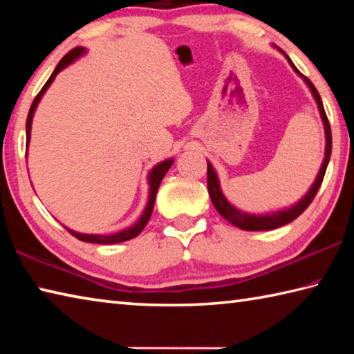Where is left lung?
Instances as JSON below:
<instances>
[{"label":"left lung","mask_w":354,"mask_h":354,"mask_svg":"<svg viewBox=\"0 0 354 354\" xmlns=\"http://www.w3.org/2000/svg\"><path fill=\"white\" fill-rule=\"evenodd\" d=\"M278 51H281L286 56V59L289 61L293 71H295L298 76L303 77V81L306 82V86L309 87L310 93H313L317 106H319V112H320V117H322V122H323V128H325V139H326L325 158H323V162H322V167L319 170V175H317L314 184L310 185L309 192L303 196L301 200L295 203L293 206L287 207V209H281V211L268 212V214H257V215L243 212V211H241V209H237L236 206H232L231 203L226 200V196L223 195V192H221V189H220V181H218L217 173H215L212 164L207 160V190H209V195H211L214 207L217 209V212L221 215V217L226 218L231 225L241 227V230H243V231L274 230V227H279V226H284L287 223H290V221L295 220L299 214H303L304 211H306V207L310 205V203H313L314 196L317 195V192H319V189H320L323 178H325V171H326V167H328V162H329V158H331V148H333L331 128H329V122H328L326 112H325V109H323V103H322L320 95H319V92H317V88L314 87V84L310 82L306 76H303L297 70L295 65H293V62L290 61V57L287 56L286 53L281 50V48H278Z\"/></svg>","instance_id":"left-lung-1"}]
</instances>
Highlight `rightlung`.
<instances>
[{
    "label": "right lung",
    "mask_w": 354,
    "mask_h": 354,
    "mask_svg": "<svg viewBox=\"0 0 354 354\" xmlns=\"http://www.w3.org/2000/svg\"><path fill=\"white\" fill-rule=\"evenodd\" d=\"M82 55H86V48L84 46H76L71 50L68 55H65L61 62L57 64V67L53 71L50 80L45 82V86L41 87V91L39 92L37 97L34 98L32 104H31V109H29L28 113V118H26V156H28V147H29V140H31V124H32V117H34V112L37 109V106L40 103L41 97H44V93L48 91V87L51 86L53 81H55V77L57 76L59 71H62L65 67H68L70 64H73L76 59H80ZM175 160L173 159H165L162 162H159L158 165L153 167V170L148 173V184H149V192H148V201H147V206L143 209V212L140 215V218L136 221L133 226L127 227V230H122L118 232H113V234H82V232H77L73 230H67L71 236H75L76 239H80L82 242H91V243H120V242H127L129 239H134L137 237L142 232L143 227L147 226L149 217H151L153 214V207H154V200H156V194H158V189L160 185V181H162L165 173L169 171L170 167L173 165Z\"/></svg>",
    "instance_id": "1"
}]
</instances>
